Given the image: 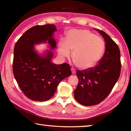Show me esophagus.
<instances>
[{
    "label": "esophagus",
    "mask_w": 131,
    "mask_h": 131,
    "mask_svg": "<svg viewBox=\"0 0 131 131\" xmlns=\"http://www.w3.org/2000/svg\"><path fill=\"white\" fill-rule=\"evenodd\" d=\"M71 71H72V74H75V72H75V69H74V68H71Z\"/></svg>",
    "instance_id": "1"
}]
</instances>
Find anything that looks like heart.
I'll use <instances>...</instances> for the list:
<instances>
[{"label": "heart", "instance_id": "obj_1", "mask_svg": "<svg viewBox=\"0 0 131 131\" xmlns=\"http://www.w3.org/2000/svg\"><path fill=\"white\" fill-rule=\"evenodd\" d=\"M105 42L101 38L87 30H72L68 32L65 41L59 44V54L68 57L72 51V59L78 67L89 69L101 58Z\"/></svg>", "mask_w": 131, "mask_h": 131}]
</instances>
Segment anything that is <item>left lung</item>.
<instances>
[{"mask_svg": "<svg viewBox=\"0 0 131 131\" xmlns=\"http://www.w3.org/2000/svg\"><path fill=\"white\" fill-rule=\"evenodd\" d=\"M100 32L105 41L104 56L95 67L77 70L79 83L74 97L84 106L95 105L104 100L111 92L120 77V51L117 43L102 30Z\"/></svg>", "mask_w": 131, "mask_h": 131, "instance_id": "8db88e82", "label": "left lung"}]
</instances>
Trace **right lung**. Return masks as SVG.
Here are the masks:
<instances>
[{
    "label": "right lung",
    "mask_w": 131,
    "mask_h": 131,
    "mask_svg": "<svg viewBox=\"0 0 131 131\" xmlns=\"http://www.w3.org/2000/svg\"><path fill=\"white\" fill-rule=\"evenodd\" d=\"M56 30L53 24L37 25L25 31L15 45L13 74L20 90L33 101L50 99L60 82L71 75L68 64L52 63L53 54L50 50L41 56L34 49V45L47 41L50 49H54L56 42L53 34Z\"/></svg>",
    "instance_id": "obj_1"
}]
</instances>
